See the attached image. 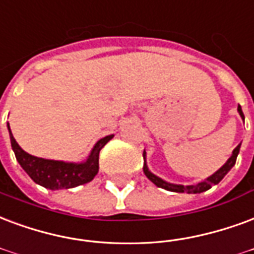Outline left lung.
I'll return each mask as SVG.
<instances>
[{"label":"left lung","mask_w":254,"mask_h":254,"mask_svg":"<svg viewBox=\"0 0 254 254\" xmlns=\"http://www.w3.org/2000/svg\"><path fill=\"white\" fill-rule=\"evenodd\" d=\"M238 113H240V116H241L242 120H245L244 117V113H242L241 106L238 105L237 108ZM240 148H241V144L233 151L232 156L227 159V161L225 164L217 171V172H214L211 176H208L207 179L202 180V182H199V183H195V185H175V183H170V182H167V180L161 179L159 176H156L155 174H152L149 168H148V164H146V152L144 151V167H142V170H144V174L148 179L151 180L152 183L157 187H160V189H164L167 191H172V192H187V194H200V192H204V191H207L210 190L213 186L218 185L221 180L226 176V174L229 171L232 170L234 164H236V160H237V156L240 153Z\"/></svg>","instance_id":"left-lung-1"}]
</instances>
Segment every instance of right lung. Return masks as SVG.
Returning a JSON list of instances; mask_svg holds the SVG:
<instances>
[{
	"mask_svg": "<svg viewBox=\"0 0 254 254\" xmlns=\"http://www.w3.org/2000/svg\"><path fill=\"white\" fill-rule=\"evenodd\" d=\"M7 130L10 136L12 149L16 155L18 164L25 171L36 185H40L48 190H63L74 189L84 183H89L98 174L99 170V152L106 142L112 140L113 134L98 140L93 146V149L87 156V159L80 163H71V161L50 160L36 156L29 155L22 149L14 140L10 127L7 124Z\"/></svg>",
	"mask_w": 254,
	"mask_h": 254,
	"instance_id": "add662e5",
	"label": "right lung"
}]
</instances>
